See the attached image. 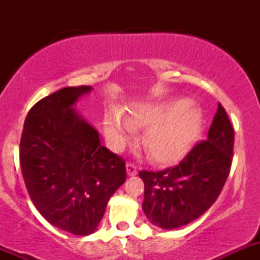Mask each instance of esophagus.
Here are the masks:
<instances>
[{"instance_id": "1", "label": "esophagus", "mask_w": 260, "mask_h": 260, "mask_svg": "<svg viewBox=\"0 0 260 260\" xmlns=\"http://www.w3.org/2000/svg\"><path fill=\"white\" fill-rule=\"evenodd\" d=\"M127 174L128 176H136L138 174L137 166H135L133 164H127Z\"/></svg>"}]
</instances>
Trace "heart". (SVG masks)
I'll use <instances>...</instances> for the list:
<instances>
[{
    "label": "heart",
    "mask_w": 260,
    "mask_h": 260,
    "mask_svg": "<svg viewBox=\"0 0 260 260\" xmlns=\"http://www.w3.org/2000/svg\"><path fill=\"white\" fill-rule=\"evenodd\" d=\"M201 123L200 109L191 106L188 99L177 98L136 104L128 117L112 109L106 115V136L112 148L120 151L136 128H146L142 142L149 157L159 164H170L193 145Z\"/></svg>",
    "instance_id": "obj_1"
}]
</instances>
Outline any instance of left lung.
<instances>
[{"instance_id":"left-lung-1","label":"left lung","mask_w":260,"mask_h":260,"mask_svg":"<svg viewBox=\"0 0 260 260\" xmlns=\"http://www.w3.org/2000/svg\"><path fill=\"white\" fill-rule=\"evenodd\" d=\"M234 129L217 104L206 141L198 143L177 166L141 171L145 182L142 209L147 219L165 230L193 221L215 203L232 166Z\"/></svg>"}]
</instances>
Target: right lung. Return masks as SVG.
Listing matches in <instances>:
<instances>
[{
	"mask_svg": "<svg viewBox=\"0 0 260 260\" xmlns=\"http://www.w3.org/2000/svg\"><path fill=\"white\" fill-rule=\"evenodd\" d=\"M91 86H68L35 104L23 124L20 165L38 211L74 235L94 233L124 183L125 162L101 145L99 132L75 111Z\"/></svg>",
	"mask_w": 260,
	"mask_h": 260,
	"instance_id": "obj_1",
	"label": "right lung"
}]
</instances>
